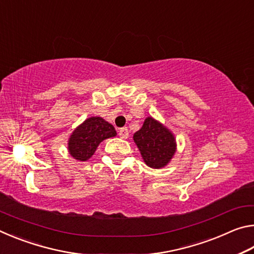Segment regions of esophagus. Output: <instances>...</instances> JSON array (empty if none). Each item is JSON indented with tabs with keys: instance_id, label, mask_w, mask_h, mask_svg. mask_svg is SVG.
Segmentation results:
<instances>
[{
	"instance_id": "34e87169",
	"label": "esophagus",
	"mask_w": 254,
	"mask_h": 254,
	"mask_svg": "<svg viewBox=\"0 0 254 254\" xmlns=\"http://www.w3.org/2000/svg\"><path fill=\"white\" fill-rule=\"evenodd\" d=\"M119 135L122 137V139H127V137L128 136V130H127V127H122V128H120V131H119Z\"/></svg>"
}]
</instances>
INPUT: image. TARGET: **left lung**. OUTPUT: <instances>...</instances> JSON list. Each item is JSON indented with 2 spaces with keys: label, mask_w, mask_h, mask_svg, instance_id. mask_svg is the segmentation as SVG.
<instances>
[{
  "label": "left lung",
  "mask_w": 254,
  "mask_h": 254,
  "mask_svg": "<svg viewBox=\"0 0 254 254\" xmlns=\"http://www.w3.org/2000/svg\"><path fill=\"white\" fill-rule=\"evenodd\" d=\"M145 165L160 169L167 166L176 152V140L173 133L151 117L144 120L142 127L133 135Z\"/></svg>",
  "instance_id": "left-lung-1"
}]
</instances>
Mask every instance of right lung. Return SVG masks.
<instances>
[{
  "label": "right lung",
  "instance_id": "obj_1",
  "mask_svg": "<svg viewBox=\"0 0 254 254\" xmlns=\"http://www.w3.org/2000/svg\"><path fill=\"white\" fill-rule=\"evenodd\" d=\"M117 135L114 127L100 117H92L77 127L68 140V151L78 161H87L103 140Z\"/></svg>",
  "mask_w": 254,
  "mask_h": 254
}]
</instances>
